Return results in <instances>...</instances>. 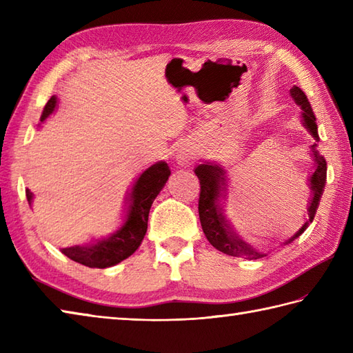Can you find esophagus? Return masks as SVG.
I'll use <instances>...</instances> for the list:
<instances>
[{
	"instance_id": "obj_1",
	"label": "esophagus",
	"mask_w": 353,
	"mask_h": 353,
	"mask_svg": "<svg viewBox=\"0 0 353 353\" xmlns=\"http://www.w3.org/2000/svg\"><path fill=\"white\" fill-rule=\"evenodd\" d=\"M188 157H190V153H188V152H182L181 154L177 156V159H179V162H181V163L183 165V163L188 162Z\"/></svg>"
}]
</instances>
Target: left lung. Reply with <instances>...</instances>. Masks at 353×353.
<instances>
[{"instance_id": "8db88e82", "label": "left lung", "mask_w": 353, "mask_h": 353, "mask_svg": "<svg viewBox=\"0 0 353 353\" xmlns=\"http://www.w3.org/2000/svg\"><path fill=\"white\" fill-rule=\"evenodd\" d=\"M290 94L297 106H301L302 124L314 139V144L310 145V154L314 161V171L308 177V188L311 191L308 208H306L308 216H306L303 226L299 229L294 235L285 239L281 245H287L294 241V239L297 236H301L305 229L310 226V223H312L326 183V161L317 150V142L320 141V138L317 132L316 117H314L311 104L308 99H306L305 92L299 86H292L290 89ZM194 172H196V176L200 181L201 190L199 200V215L201 229H203L208 241L211 243L216 250L230 254V256L245 259H259L267 256L265 252L256 250L253 245L243 241L234 230V228H232L230 221L228 220L224 205H226L229 197V183L226 171H224L221 165L216 162L205 161L197 165Z\"/></svg>"}]
</instances>
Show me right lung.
I'll return each instance as SVG.
<instances>
[{
    "instance_id": "add662e5",
    "label": "right lung",
    "mask_w": 353,
    "mask_h": 353,
    "mask_svg": "<svg viewBox=\"0 0 353 353\" xmlns=\"http://www.w3.org/2000/svg\"><path fill=\"white\" fill-rule=\"evenodd\" d=\"M57 108V97L52 95L45 104L41 121L43 123ZM171 174L167 162L159 161L150 165L134 181L124 199V221L114 234L106 238L91 239L86 244L65 247L62 253L70 259L91 268H108L117 265L138 250L145 236L148 212L157 194ZM28 205H33V192L26 190Z\"/></svg>"
}]
</instances>
